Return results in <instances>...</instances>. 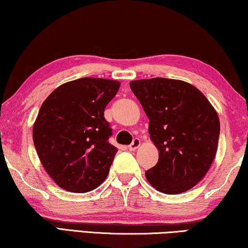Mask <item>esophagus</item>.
I'll return each mask as SVG.
<instances>
[{
	"mask_svg": "<svg viewBox=\"0 0 248 248\" xmlns=\"http://www.w3.org/2000/svg\"><path fill=\"white\" fill-rule=\"evenodd\" d=\"M140 145H141V140H140V139H134V140H133V142L131 143V144L128 145V150H130V151H135L136 149L139 148Z\"/></svg>",
	"mask_w": 248,
	"mask_h": 248,
	"instance_id": "34e87169",
	"label": "esophagus"
}]
</instances>
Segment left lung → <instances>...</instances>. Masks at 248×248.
Returning <instances> with one entry per match:
<instances>
[{
  "mask_svg": "<svg viewBox=\"0 0 248 248\" xmlns=\"http://www.w3.org/2000/svg\"><path fill=\"white\" fill-rule=\"evenodd\" d=\"M130 87L149 117L159 161L145 172L157 191L177 195L195 186L217 152L220 123L216 109L189 82L169 78L132 80Z\"/></svg>",
  "mask_w": 248,
  "mask_h": 248,
  "instance_id": "left-lung-1",
  "label": "left lung"
}]
</instances>
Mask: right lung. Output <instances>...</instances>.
Instances as JSON below:
<instances>
[{
  "instance_id": "obj_1",
  "label": "right lung",
  "mask_w": 248,
  "mask_h": 248,
  "mask_svg": "<svg viewBox=\"0 0 248 248\" xmlns=\"http://www.w3.org/2000/svg\"><path fill=\"white\" fill-rule=\"evenodd\" d=\"M120 81L85 77L57 87L39 109L33 143L46 173L60 188L84 193L97 188L109 172L115 146L104 109Z\"/></svg>"
}]
</instances>
